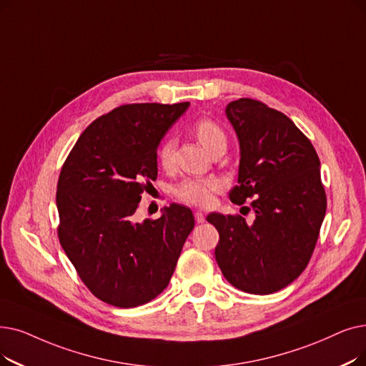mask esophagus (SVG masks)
I'll return each mask as SVG.
<instances>
[{
  "label": "esophagus",
  "instance_id": "esophagus-1",
  "mask_svg": "<svg viewBox=\"0 0 366 366\" xmlns=\"http://www.w3.org/2000/svg\"><path fill=\"white\" fill-rule=\"evenodd\" d=\"M194 218H196V221L199 222V224H202V222L206 221V219H204V214H203L202 211H196V212H194Z\"/></svg>",
  "mask_w": 366,
  "mask_h": 366
}]
</instances>
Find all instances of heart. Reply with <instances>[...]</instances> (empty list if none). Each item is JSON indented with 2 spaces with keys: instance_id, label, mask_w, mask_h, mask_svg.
I'll return each mask as SVG.
<instances>
[{
  "instance_id": "1",
  "label": "heart",
  "mask_w": 366,
  "mask_h": 366,
  "mask_svg": "<svg viewBox=\"0 0 366 366\" xmlns=\"http://www.w3.org/2000/svg\"><path fill=\"white\" fill-rule=\"evenodd\" d=\"M192 132L203 145V148L208 149L209 152H212L219 145H226L224 132H222L218 122L211 118L197 119L192 127ZM157 158L164 170H170L173 167V142L170 139H164L160 147H158ZM224 187V181L217 177L185 178L174 185L173 196L182 203L204 208V206L214 203L215 196L221 193Z\"/></svg>"
}]
</instances>
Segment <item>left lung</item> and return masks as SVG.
<instances>
[{"label":"left lung","instance_id":"left-lung-1","mask_svg":"<svg viewBox=\"0 0 366 366\" xmlns=\"http://www.w3.org/2000/svg\"><path fill=\"white\" fill-rule=\"evenodd\" d=\"M239 139L241 162L230 200L256 214H209L219 233L215 259L222 275L245 293L269 295L307 267L326 214L320 160L311 140L280 110L239 99L226 107Z\"/></svg>","mask_w":366,"mask_h":366}]
</instances>
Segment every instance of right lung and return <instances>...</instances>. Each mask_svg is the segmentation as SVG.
<instances>
[{
    "label": "right lung",
    "instance_id": "add662e5",
    "mask_svg": "<svg viewBox=\"0 0 366 366\" xmlns=\"http://www.w3.org/2000/svg\"><path fill=\"white\" fill-rule=\"evenodd\" d=\"M189 106L133 103L91 122L62 164L56 185L58 237L88 290L118 308L160 295L194 229L173 203L157 219L136 221L142 193L157 179V148Z\"/></svg>",
    "mask_w": 366,
    "mask_h": 366
}]
</instances>
